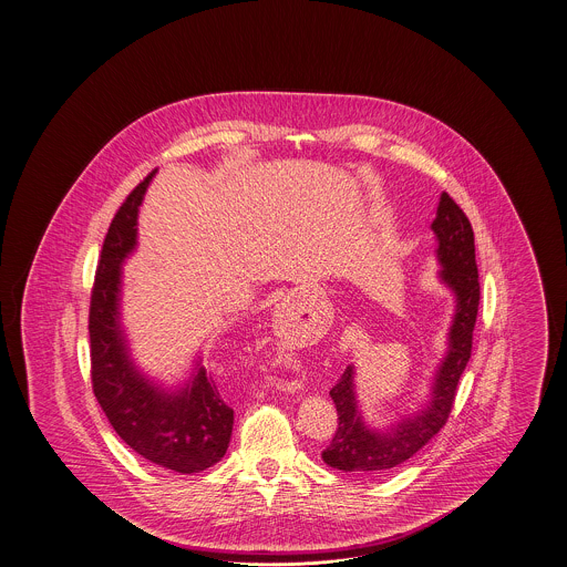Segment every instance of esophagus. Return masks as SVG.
<instances>
[{
	"label": "esophagus",
	"instance_id": "34e87169",
	"mask_svg": "<svg viewBox=\"0 0 567 567\" xmlns=\"http://www.w3.org/2000/svg\"><path fill=\"white\" fill-rule=\"evenodd\" d=\"M302 388V383H300V381H293V383H290V385H288V391H290V393H293V391H298V389Z\"/></svg>",
	"mask_w": 567,
	"mask_h": 567
}]
</instances>
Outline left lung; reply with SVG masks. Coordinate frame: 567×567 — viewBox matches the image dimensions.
<instances>
[{
	"instance_id": "obj_1",
	"label": "left lung",
	"mask_w": 567,
	"mask_h": 567,
	"mask_svg": "<svg viewBox=\"0 0 567 567\" xmlns=\"http://www.w3.org/2000/svg\"><path fill=\"white\" fill-rule=\"evenodd\" d=\"M431 229L437 240L439 281L452 291L455 307L447 331V348L431 377L429 395L414 412L377 429L364 419L358 400L357 367L348 364L338 385L329 391L338 408V431L323 452V462L331 468L364 474L388 472L422 450L450 419L457 381L470 360L481 286L474 257V231L464 210L447 193H441Z\"/></svg>"
}]
</instances>
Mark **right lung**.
Segmentation results:
<instances>
[{"mask_svg":"<svg viewBox=\"0 0 567 567\" xmlns=\"http://www.w3.org/2000/svg\"><path fill=\"white\" fill-rule=\"evenodd\" d=\"M153 176L132 190L103 243L89 315L91 377L99 404L126 445L162 468L193 474L226 455L234 410L200 357L176 385L146 374L132 358L122 323V267L138 246V209Z\"/></svg>","mask_w":567,"mask_h":567,"instance_id":"1","label":"right lung"}]
</instances>
